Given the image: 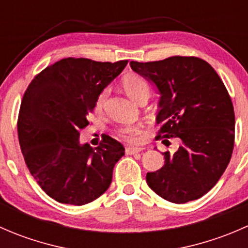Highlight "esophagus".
Instances as JSON below:
<instances>
[{
  "label": "esophagus",
  "instance_id": "1",
  "mask_svg": "<svg viewBox=\"0 0 248 248\" xmlns=\"http://www.w3.org/2000/svg\"><path fill=\"white\" fill-rule=\"evenodd\" d=\"M142 149H139V147H126V154L127 155H134L141 152Z\"/></svg>",
  "mask_w": 248,
  "mask_h": 248
}]
</instances>
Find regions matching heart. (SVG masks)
<instances>
[{"label": "heart", "instance_id": "obj_1", "mask_svg": "<svg viewBox=\"0 0 248 248\" xmlns=\"http://www.w3.org/2000/svg\"><path fill=\"white\" fill-rule=\"evenodd\" d=\"M121 85L124 92L137 103H140L144 99H149L151 87H150L149 82L141 76L127 74L121 80ZM107 97H108V90L107 89L102 90L98 93L96 102H94V110L97 112H101L103 110ZM140 134H141V127L137 126V124H124V126H120L119 128L115 129V136L117 138L124 140L127 142H132V144H136L139 141Z\"/></svg>", "mask_w": 248, "mask_h": 248}]
</instances>
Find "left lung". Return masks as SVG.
<instances>
[{
	"instance_id": "left-lung-1",
	"label": "left lung",
	"mask_w": 248,
	"mask_h": 248,
	"mask_svg": "<svg viewBox=\"0 0 248 248\" xmlns=\"http://www.w3.org/2000/svg\"><path fill=\"white\" fill-rule=\"evenodd\" d=\"M131 67L154 81L162 94L156 139L182 141L172 155L164 152L166 164L159 170L147 172V185L175 204L201 198L217 184L234 149V107L223 81L196 56L132 61Z\"/></svg>"
}]
</instances>
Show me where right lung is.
Returning <instances> with one entry per match:
<instances>
[{
	"instance_id": "1",
	"label": "right lung",
	"mask_w": 248,
	"mask_h": 248,
	"mask_svg": "<svg viewBox=\"0 0 248 248\" xmlns=\"http://www.w3.org/2000/svg\"><path fill=\"white\" fill-rule=\"evenodd\" d=\"M127 63L67 57L27 86L17 116L20 147L32 176L56 202L84 205L109 188L124 147L106 136L93 149L79 137L98 93Z\"/></svg>"
}]
</instances>
